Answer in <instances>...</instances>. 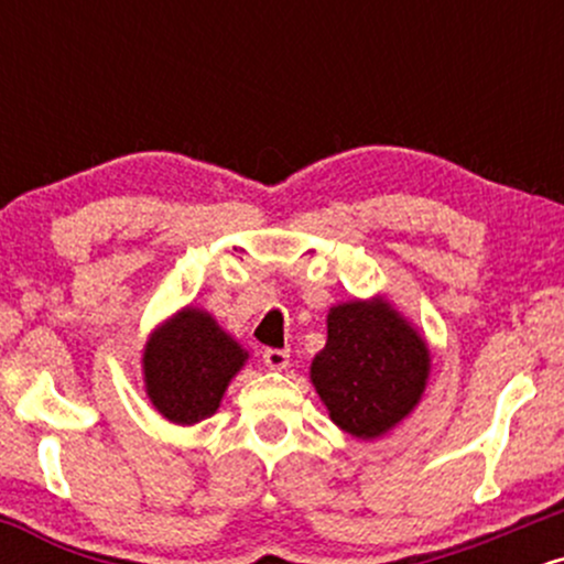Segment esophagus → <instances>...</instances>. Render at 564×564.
I'll list each match as a JSON object with an SVG mask.
<instances>
[{"instance_id": "1", "label": "esophagus", "mask_w": 564, "mask_h": 564, "mask_svg": "<svg viewBox=\"0 0 564 564\" xmlns=\"http://www.w3.org/2000/svg\"><path fill=\"white\" fill-rule=\"evenodd\" d=\"M289 349H264L262 352L264 366H268L270 371H283V368L289 366Z\"/></svg>"}]
</instances>
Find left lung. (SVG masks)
Listing matches in <instances>:
<instances>
[{
	"mask_svg": "<svg viewBox=\"0 0 564 564\" xmlns=\"http://www.w3.org/2000/svg\"><path fill=\"white\" fill-rule=\"evenodd\" d=\"M326 347L310 381L332 422L358 440L394 430L419 405L432 371L430 345L384 296L334 304Z\"/></svg>",
	"mask_w": 564,
	"mask_h": 564,
	"instance_id": "left-lung-1",
	"label": "left lung"
}]
</instances>
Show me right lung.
Returning a JSON list of instances; mask_svg holds the SVG:
<instances>
[{
  "instance_id": "obj_1",
  "label": "right lung",
  "mask_w": 564,
  "mask_h": 564,
  "mask_svg": "<svg viewBox=\"0 0 564 564\" xmlns=\"http://www.w3.org/2000/svg\"><path fill=\"white\" fill-rule=\"evenodd\" d=\"M249 352L206 310H177L142 347V381L166 422L193 426L217 413L223 394Z\"/></svg>"
}]
</instances>
